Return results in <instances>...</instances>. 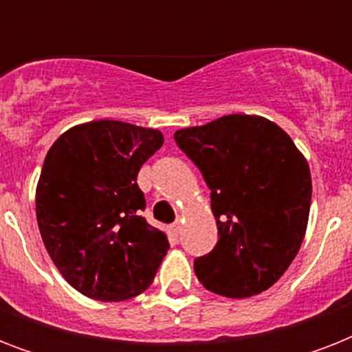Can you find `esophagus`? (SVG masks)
<instances>
[{
	"mask_svg": "<svg viewBox=\"0 0 352 352\" xmlns=\"http://www.w3.org/2000/svg\"><path fill=\"white\" fill-rule=\"evenodd\" d=\"M181 230H182V217H177L175 223L171 225V232H173L175 235H179L181 234Z\"/></svg>",
	"mask_w": 352,
	"mask_h": 352,
	"instance_id": "34e87169",
	"label": "esophagus"
}]
</instances>
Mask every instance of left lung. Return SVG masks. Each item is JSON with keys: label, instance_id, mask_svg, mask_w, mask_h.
<instances>
[{"label": "left lung", "instance_id": "obj_1", "mask_svg": "<svg viewBox=\"0 0 352 352\" xmlns=\"http://www.w3.org/2000/svg\"><path fill=\"white\" fill-rule=\"evenodd\" d=\"M177 146L210 188L217 245L193 261L204 289L250 298L294 261L311 212V170L292 138L268 118L226 115L175 131Z\"/></svg>", "mask_w": 352, "mask_h": 352}]
</instances>
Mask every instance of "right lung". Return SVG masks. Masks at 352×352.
<instances>
[{"instance_id": "obj_1", "label": "right lung", "mask_w": 352, "mask_h": 352, "mask_svg": "<svg viewBox=\"0 0 352 352\" xmlns=\"http://www.w3.org/2000/svg\"><path fill=\"white\" fill-rule=\"evenodd\" d=\"M164 144L159 129L93 120L62 133L47 151L36 186V219L52 263L91 300L142 294L170 248L146 223L137 184L142 164Z\"/></svg>"}]
</instances>
